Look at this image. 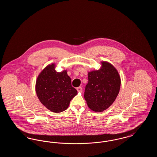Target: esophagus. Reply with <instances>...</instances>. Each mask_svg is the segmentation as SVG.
<instances>
[{"label":"esophagus","instance_id":"1","mask_svg":"<svg viewBox=\"0 0 157 157\" xmlns=\"http://www.w3.org/2000/svg\"><path fill=\"white\" fill-rule=\"evenodd\" d=\"M76 90H78V92H82V88L81 87H78L76 88Z\"/></svg>","mask_w":157,"mask_h":157}]
</instances>
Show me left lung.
Returning a JSON list of instances; mask_svg holds the SVG:
<instances>
[{
  "label": "left lung",
  "instance_id": "1",
  "mask_svg": "<svg viewBox=\"0 0 157 157\" xmlns=\"http://www.w3.org/2000/svg\"><path fill=\"white\" fill-rule=\"evenodd\" d=\"M101 63L100 69L88 72V83L84 92L88 106L95 112L108 108L117 97L121 86V78L116 68L107 62Z\"/></svg>",
  "mask_w": 157,
  "mask_h": 157
}]
</instances>
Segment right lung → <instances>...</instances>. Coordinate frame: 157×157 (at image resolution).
Here are the masks:
<instances>
[{"instance_id":"add662e5","label":"right lung","mask_w":157,"mask_h":157,"mask_svg":"<svg viewBox=\"0 0 157 157\" xmlns=\"http://www.w3.org/2000/svg\"><path fill=\"white\" fill-rule=\"evenodd\" d=\"M35 88L40 102L56 113L65 111L71 99L78 94L72 86L67 70L56 72L55 63L48 65L37 76Z\"/></svg>"}]
</instances>
